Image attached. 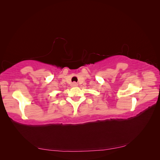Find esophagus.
Returning <instances> with one entry per match:
<instances>
[{
	"label": "esophagus",
	"mask_w": 160,
	"mask_h": 160,
	"mask_svg": "<svg viewBox=\"0 0 160 160\" xmlns=\"http://www.w3.org/2000/svg\"><path fill=\"white\" fill-rule=\"evenodd\" d=\"M71 87H77L78 86V84H77V83H75V82H73V83H71Z\"/></svg>",
	"instance_id": "1"
}]
</instances>
